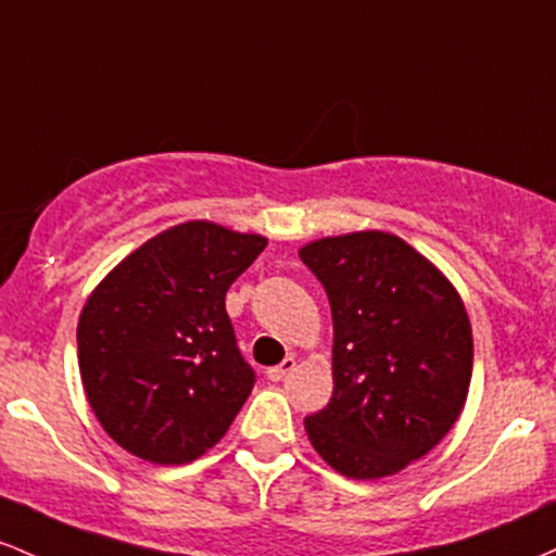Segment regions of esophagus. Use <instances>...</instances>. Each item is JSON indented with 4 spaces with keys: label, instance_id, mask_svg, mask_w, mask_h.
I'll use <instances>...</instances> for the list:
<instances>
[{
    "label": "esophagus",
    "instance_id": "34e87169",
    "mask_svg": "<svg viewBox=\"0 0 556 556\" xmlns=\"http://www.w3.org/2000/svg\"><path fill=\"white\" fill-rule=\"evenodd\" d=\"M296 367V359L294 357H286L283 362H280V365H276V367H267V380H283L286 376H289L291 370H294Z\"/></svg>",
    "mask_w": 556,
    "mask_h": 556
}]
</instances>
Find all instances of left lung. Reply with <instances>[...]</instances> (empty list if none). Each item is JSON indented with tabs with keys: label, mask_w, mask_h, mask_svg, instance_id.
I'll list each match as a JSON object with an SVG mask.
<instances>
[{
	"label": "left lung",
	"mask_w": 556,
	"mask_h": 556,
	"mask_svg": "<svg viewBox=\"0 0 556 556\" xmlns=\"http://www.w3.org/2000/svg\"><path fill=\"white\" fill-rule=\"evenodd\" d=\"M333 315V396L304 420L341 476H396L457 422L472 378L465 302L439 267L389 230L299 249Z\"/></svg>",
	"instance_id": "obj_1"
}]
</instances>
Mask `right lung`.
<instances>
[{
    "label": "right lung",
    "instance_id": "add662e5",
    "mask_svg": "<svg viewBox=\"0 0 556 556\" xmlns=\"http://www.w3.org/2000/svg\"><path fill=\"white\" fill-rule=\"evenodd\" d=\"M267 247L212 220L173 226L117 262L78 317V367L104 433L134 457L189 465L252 394L226 291Z\"/></svg>",
    "mask_w": 556,
    "mask_h": 556
}]
</instances>
